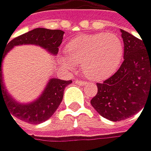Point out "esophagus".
<instances>
[{
	"label": "esophagus",
	"instance_id": "1",
	"mask_svg": "<svg viewBox=\"0 0 151 151\" xmlns=\"http://www.w3.org/2000/svg\"><path fill=\"white\" fill-rule=\"evenodd\" d=\"M75 83L76 84H77V85H79V86H82V85H86L87 84V82H85V81H82V80H76L75 81Z\"/></svg>",
	"mask_w": 151,
	"mask_h": 151
}]
</instances>
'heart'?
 I'll list each match as a JSON object with an SVG mask.
<instances>
[{"instance_id": "heart-1", "label": "heart", "mask_w": 151, "mask_h": 151, "mask_svg": "<svg viewBox=\"0 0 151 151\" xmlns=\"http://www.w3.org/2000/svg\"><path fill=\"white\" fill-rule=\"evenodd\" d=\"M67 56H60V63L73 70L81 64V70L92 80L107 78L117 70L123 56V43L114 32H100L72 39L66 45Z\"/></svg>"}]
</instances>
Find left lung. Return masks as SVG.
Instances as JSON below:
<instances>
[{
	"label": "left lung",
	"instance_id": "obj_1",
	"mask_svg": "<svg viewBox=\"0 0 151 151\" xmlns=\"http://www.w3.org/2000/svg\"><path fill=\"white\" fill-rule=\"evenodd\" d=\"M124 45V60L115 74L97 83L98 91L91 104L93 108L111 122H120L142 109L151 98V50L143 40L120 29Z\"/></svg>",
	"mask_w": 151,
	"mask_h": 151
}]
</instances>
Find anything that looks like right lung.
<instances>
[{
  "mask_svg": "<svg viewBox=\"0 0 151 151\" xmlns=\"http://www.w3.org/2000/svg\"><path fill=\"white\" fill-rule=\"evenodd\" d=\"M63 34L64 32L61 29L37 28L14 38L7 44L4 52H0V103L2 101L5 104L14 117L32 124H39L45 122L59 107L63 98L64 88L67 85L71 84L72 80H61L56 77L50 78L41 95L36 100L27 104L19 103L7 91L4 83L2 60L4 57L13 47L21 45H39L49 54L56 56L59 52V47L63 42Z\"/></svg>",
  "mask_w": 151,
  "mask_h": 151,
  "instance_id": "1",
  "label": "right lung"
}]
</instances>
